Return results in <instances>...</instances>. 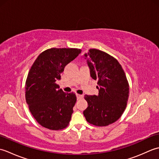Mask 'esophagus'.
<instances>
[{"label":"esophagus","instance_id":"esophagus-1","mask_svg":"<svg viewBox=\"0 0 159 159\" xmlns=\"http://www.w3.org/2000/svg\"><path fill=\"white\" fill-rule=\"evenodd\" d=\"M83 95H80V94H76V98H77V100H80L83 98Z\"/></svg>","mask_w":159,"mask_h":159}]
</instances>
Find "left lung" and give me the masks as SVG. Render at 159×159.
<instances>
[{
    "label": "left lung",
    "mask_w": 159,
    "mask_h": 159,
    "mask_svg": "<svg viewBox=\"0 0 159 159\" xmlns=\"http://www.w3.org/2000/svg\"><path fill=\"white\" fill-rule=\"evenodd\" d=\"M91 77L98 80V95L85 96L88 107L83 111L86 120L97 126L116 121L126 109L129 85L120 63L109 54L90 49L84 55Z\"/></svg>",
    "instance_id": "left-lung-1"
}]
</instances>
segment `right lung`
I'll return each mask as SVG.
<instances>
[{
	"mask_svg": "<svg viewBox=\"0 0 159 159\" xmlns=\"http://www.w3.org/2000/svg\"><path fill=\"white\" fill-rule=\"evenodd\" d=\"M77 48H50L42 52L30 69L25 85L26 103L43 127L61 130L67 126L76 102L74 93H65L55 82L65 67L79 56Z\"/></svg>",
	"mask_w": 159,
	"mask_h": 159,
	"instance_id": "obj_1",
	"label": "right lung"
}]
</instances>
